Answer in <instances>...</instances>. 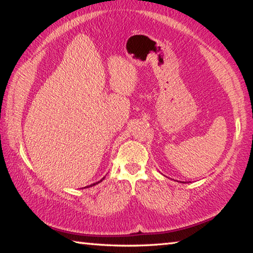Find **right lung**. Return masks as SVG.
Returning <instances> with one entry per match:
<instances>
[{"label":"right lung","mask_w":253,"mask_h":253,"mask_svg":"<svg viewBox=\"0 0 253 253\" xmlns=\"http://www.w3.org/2000/svg\"><path fill=\"white\" fill-rule=\"evenodd\" d=\"M104 178H105V177H103L101 180H99V181H97V183H95V184H92V185H89V186H87V187H92V186H94V185H96V184H98V183H101V181H102V180H104ZM84 188H85V187H84Z\"/></svg>","instance_id":"right-lung-1"}]
</instances>
